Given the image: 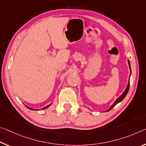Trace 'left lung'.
<instances>
[{
	"label": "left lung",
	"mask_w": 146,
	"mask_h": 146,
	"mask_svg": "<svg viewBox=\"0 0 146 146\" xmlns=\"http://www.w3.org/2000/svg\"><path fill=\"white\" fill-rule=\"evenodd\" d=\"M128 64H129V69H130V72H131V64H130V62H129V60H128ZM130 77H131V75H130V76H129V78H130ZM129 86H130V80H129V81H128V84H127V87H126V88H125V91L123 92V94H122L121 96H120L118 98H117L116 99V100H115V101H114V103L112 104V105H111L110 106V108H108V109L107 110H106L105 112H108V111H110L111 109H112L114 107V106L117 105V103H119V102H121V101L123 100V99L125 98L126 97V96H127V93H128V92H129Z\"/></svg>",
	"instance_id": "1"
}]
</instances>
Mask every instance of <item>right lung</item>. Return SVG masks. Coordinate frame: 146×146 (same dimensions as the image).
<instances>
[{
    "mask_svg": "<svg viewBox=\"0 0 146 146\" xmlns=\"http://www.w3.org/2000/svg\"><path fill=\"white\" fill-rule=\"evenodd\" d=\"M52 105V103H50V104H49V105H47V106H45V107H43V108H41V109H42V110H44V109H46V108H47L48 107V106H50V105ZM27 106V107L28 108H29V109H30V110H35V109H34V108H29V107H28V106ZM36 110H39V109H36Z\"/></svg>",
    "mask_w": 146,
    "mask_h": 146,
    "instance_id": "obj_1",
    "label": "right lung"
}]
</instances>
